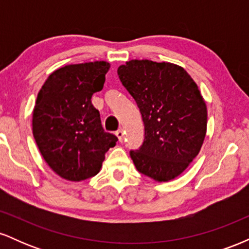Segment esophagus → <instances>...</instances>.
I'll return each mask as SVG.
<instances>
[{"label":"esophagus","mask_w":249,"mask_h":249,"mask_svg":"<svg viewBox=\"0 0 249 249\" xmlns=\"http://www.w3.org/2000/svg\"><path fill=\"white\" fill-rule=\"evenodd\" d=\"M116 136L118 137V141L121 142H122L123 141H124V131H123L122 128H121V130L117 131V132H116Z\"/></svg>","instance_id":"obj_1"}]
</instances>
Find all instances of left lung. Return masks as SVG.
I'll return each mask as SVG.
<instances>
[{"instance_id": "left-lung-1", "label": "left lung", "mask_w": 249, "mask_h": 249, "mask_svg": "<svg viewBox=\"0 0 249 249\" xmlns=\"http://www.w3.org/2000/svg\"><path fill=\"white\" fill-rule=\"evenodd\" d=\"M118 76L137 102L145 126L134 166L156 181H170L198 156L207 131V107L196 83L173 63L132 59Z\"/></svg>"}]
</instances>
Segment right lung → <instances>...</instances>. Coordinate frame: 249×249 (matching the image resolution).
I'll return each instance as SVG.
<instances>
[{
    "mask_svg": "<svg viewBox=\"0 0 249 249\" xmlns=\"http://www.w3.org/2000/svg\"><path fill=\"white\" fill-rule=\"evenodd\" d=\"M110 63L70 64L50 73L37 95L33 134L56 174L81 181L101 171L105 153L118 138L105 132L91 97L103 89Z\"/></svg>",
    "mask_w": 249,
    "mask_h": 249,
    "instance_id": "right-lung-1",
    "label": "right lung"
}]
</instances>
